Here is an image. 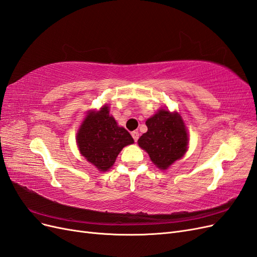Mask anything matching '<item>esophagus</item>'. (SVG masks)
I'll list each match as a JSON object with an SVG mask.
<instances>
[{
  "label": "esophagus",
  "mask_w": 257,
  "mask_h": 257,
  "mask_svg": "<svg viewBox=\"0 0 257 257\" xmlns=\"http://www.w3.org/2000/svg\"><path fill=\"white\" fill-rule=\"evenodd\" d=\"M132 136H133L134 142L136 143L138 141V138H139V133H138L137 131H134V132H132Z\"/></svg>",
  "instance_id": "34e87169"
}]
</instances>
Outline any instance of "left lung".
I'll use <instances>...</instances> for the list:
<instances>
[{
  "mask_svg": "<svg viewBox=\"0 0 257 257\" xmlns=\"http://www.w3.org/2000/svg\"><path fill=\"white\" fill-rule=\"evenodd\" d=\"M147 133L138 146L149 154L153 164L162 170L180 160L188 150L189 136L181 115L162 108L146 121Z\"/></svg>",
  "mask_w": 257,
  "mask_h": 257,
  "instance_id": "obj_1",
  "label": "left lung"
}]
</instances>
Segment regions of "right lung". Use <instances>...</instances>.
I'll return each mask as SVG.
<instances>
[{"instance_id":"1","label":"right lung","mask_w":257,"mask_h":257,"mask_svg":"<svg viewBox=\"0 0 257 257\" xmlns=\"http://www.w3.org/2000/svg\"><path fill=\"white\" fill-rule=\"evenodd\" d=\"M76 139L80 153L99 172L109 169L123 148L134 143L128 132L109 114L107 105L88 112Z\"/></svg>"}]
</instances>
